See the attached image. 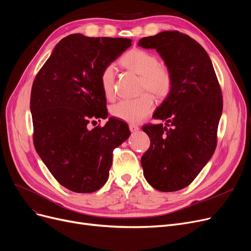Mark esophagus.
Wrapping results in <instances>:
<instances>
[{
	"mask_svg": "<svg viewBox=\"0 0 251 251\" xmlns=\"http://www.w3.org/2000/svg\"><path fill=\"white\" fill-rule=\"evenodd\" d=\"M129 129H130V131L131 132H136L137 130L139 129V127L137 126V125H133V124H130L129 125Z\"/></svg>",
	"mask_w": 251,
	"mask_h": 251,
	"instance_id": "obj_1",
	"label": "esophagus"
}]
</instances>
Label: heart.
Wrapping results in <instances>:
<instances>
[{"mask_svg":"<svg viewBox=\"0 0 251 251\" xmlns=\"http://www.w3.org/2000/svg\"><path fill=\"white\" fill-rule=\"evenodd\" d=\"M123 68L140 75L141 91H149L158 100H165L173 86L172 74L165 65L159 64L158 57L143 49H132L120 59ZM115 85V68L108 64L100 74V86L107 100L113 99ZM154 108L152 97L145 93L134 100L119 101L111 107L113 117L127 123L136 124L149 116Z\"/></svg>","mask_w":251,"mask_h":251,"instance_id":"heart-1","label":"heart"}]
</instances>
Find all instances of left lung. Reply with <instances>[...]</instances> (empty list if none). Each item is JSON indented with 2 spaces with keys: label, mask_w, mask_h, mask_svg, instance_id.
I'll return each mask as SVG.
<instances>
[{
  "label": "left lung",
  "mask_w": 251,
  "mask_h": 251,
  "mask_svg": "<svg viewBox=\"0 0 251 251\" xmlns=\"http://www.w3.org/2000/svg\"><path fill=\"white\" fill-rule=\"evenodd\" d=\"M138 46L156 49L172 74L170 94L143 130L151 145L141 157L147 181L161 192L188 187L210 160L216 148L223 95L205 49L188 35L165 30L140 39Z\"/></svg>",
  "instance_id": "left-lung-1"
}]
</instances>
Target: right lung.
<instances>
[{"mask_svg":"<svg viewBox=\"0 0 251 251\" xmlns=\"http://www.w3.org/2000/svg\"><path fill=\"white\" fill-rule=\"evenodd\" d=\"M131 46L123 38H63L37 74L30 93L34 146L61 186L75 193L100 190L108 178L113 151L129 137L128 125L107 117L100 74Z\"/></svg>","mask_w":251,"mask_h":251,"instance_id":"obj_1","label":"right lung"}]
</instances>
